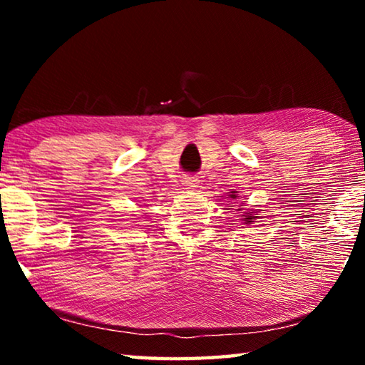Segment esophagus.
Instances as JSON below:
<instances>
[{"label":"esophagus","instance_id":"obj_1","mask_svg":"<svg viewBox=\"0 0 365 365\" xmlns=\"http://www.w3.org/2000/svg\"><path fill=\"white\" fill-rule=\"evenodd\" d=\"M182 182L187 188H196L197 187V178L196 177H183Z\"/></svg>","mask_w":365,"mask_h":365}]
</instances>
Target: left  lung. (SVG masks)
Masks as SVG:
<instances>
[{
    "label": "left lung",
    "mask_w": 365,
    "mask_h": 365,
    "mask_svg": "<svg viewBox=\"0 0 365 365\" xmlns=\"http://www.w3.org/2000/svg\"><path fill=\"white\" fill-rule=\"evenodd\" d=\"M232 197H235V196H232ZM251 215H252V214H250V217H248V222H255V220H251Z\"/></svg>",
    "instance_id": "8db88e82"
}]
</instances>
